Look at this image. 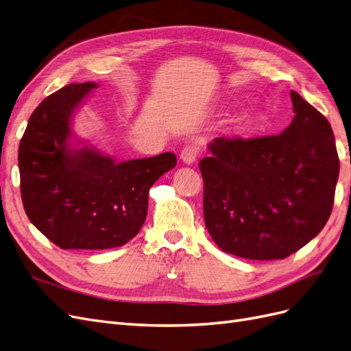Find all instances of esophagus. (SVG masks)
Wrapping results in <instances>:
<instances>
[{
  "label": "esophagus",
  "instance_id": "obj_1",
  "mask_svg": "<svg viewBox=\"0 0 351 351\" xmlns=\"http://www.w3.org/2000/svg\"><path fill=\"white\" fill-rule=\"evenodd\" d=\"M199 152H200L199 145L196 142H192V143H187L183 147L182 154H180V158H182V161L184 164H193L199 156Z\"/></svg>",
  "mask_w": 351,
  "mask_h": 351
}]
</instances>
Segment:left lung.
<instances>
[{
	"label": "left lung",
	"mask_w": 351,
	"mask_h": 351,
	"mask_svg": "<svg viewBox=\"0 0 351 351\" xmlns=\"http://www.w3.org/2000/svg\"><path fill=\"white\" fill-rule=\"evenodd\" d=\"M290 97L294 119L281 134L215 137L199 162L206 228L239 258L290 256L331 215L339 173L331 124L299 93Z\"/></svg>",
	"instance_id": "left-lung-1"
}]
</instances>
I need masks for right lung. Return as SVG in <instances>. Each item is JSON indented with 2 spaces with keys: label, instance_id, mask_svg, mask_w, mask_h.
Returning <instances> with one entry per match:
<instances>
[{
  "label": "right lung",
  "instance_id": "obj_1",
  "mask_svg": "<svg viewBox=\"0 0 351 351\" xmlns=\"http://www.w3.org/2000/svg\"><path fill=\"white\" fill-rule=\"evenodd\" d=\"M71 83L32 112L19 146L20 192L26 215L61 249L123 246L141 231L147 195L177 164L173 152L115 162L71 130L73 115L97 89Z\"/></svg>",
  "mask_w": 351,
  "mask_h": 351
}]
</instances>
